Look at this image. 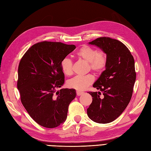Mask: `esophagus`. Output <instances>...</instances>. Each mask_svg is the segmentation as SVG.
Returning a JSON list of instances; mask_svg holds the SVG:
<instances>
[{
  "instance_id": "obj_1",
  "label": "esophagus",
  "mask_w": 151,
  "mask_h": 151,
  "mask_svg": "<svg viewBox=\"0 0 151 151\" xmlns=\"http://www.w3.org/2000/svg\"><path fill=\"white\" fill-rule=\"evenodd\" d=\"M83 92H81V91H79V90H77L76 91V93H77V96H81V95H83Z\"/></svg>"
}]
</instances>
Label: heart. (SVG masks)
Instances as JSON below:
<instances>
[{
    "label": "heart",
    "mask_w": 151,
    "mask_h": 151,
    "mask_svg": "<svg viewBox=\"0 0 151 151\" xmlns=\"http://www.w3.org/2000/svg\"><path fill=\"white\" fill-rule=\"evenodd\" d=\"M77 56L83 61L88 63L89 68L97 73L103 72L106 68L107 58L106 53L103 51L98 52L96 49L88 46H83L77 52ZM73 63L72 60L65 58L61 62V68L66 76H70L73 71ZM94 78L92 74L83 76H75L68 79L66 85L70 88L78 90H84L89 85L92 84Z\"/></svg>",
    "instance_id": "1"
}]
</instances>
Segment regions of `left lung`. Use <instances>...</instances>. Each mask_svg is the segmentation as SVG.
Wrapping results in <instances>:
<instances>
[{
	"label": "left lung",
	"instance_id": "obj_1",
	"mask_svg": "<svg viewBox=\"0 0 151 151\" xmlns=\"http://www.w3.org/2000/svg\"><path fill=\"white\" fill-rule=\"evenodd\" d=\"M88 43L106 53L107 63L93 85L104 96L101 98L100 92H88L92 102L87 109V115L96 123H110L122 114L131 99L136 76L134 59L118 40L103 37Z\"/></svg>",
	"mask_w": 151,
	"mask_h": 151
}]
</instances>
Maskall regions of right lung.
Here are the masks:
<instances>
[{
	"label": "right lung",
	"mask_w": 151,
	"mask_h": 151,
	"mask_svg": "<svg viewBox=\"0 0 151 151\" xmlns=\"http://www.w3.org/2000/svg\"><path fill=\"white\" fill-rule=\"evenodd\" d=\"M76 48L58 42H38L20 61L17 88L22 104L31 118L46 128L65 122L68 106L76 96L73 88L56 92L65 83L61 62Z\"/></svg>",
	"instance_id": "add662e5"
}]
</instances>
